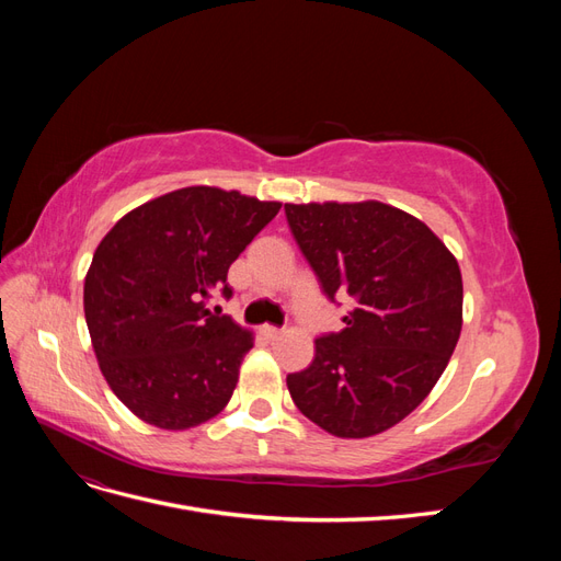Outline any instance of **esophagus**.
<instances>
[{
    "label": "esophagus",
    "mask_w": 561,
    "mask_h": 561,
    "mask_svg": "<svg viewBox=\"0 0 561 561\" xmlns=\"http://www.w3.org/2000/svg\"><path fill=\"white\" fill-rule=\"evenodd\" d=\"M262 334L268 339V342H278V339L283 336V330H278V328H274V325H264V328H262Z\"/></svg>",
    "instance_id": "esophagus-1"
}]
</instances>
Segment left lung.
Here are the masks:
<instances>
[{"label": "left lung", "mask_w": 561, "mask_h": 561, "mask_svg": "<svg viewBox=\"0 0 561 561\" xmlns=\"http://www.w3.org/2000/svg\"><path fill=\"white\" fill-rule=\"evenodd\" d=\"M304 257L346 328L316 339L313 363L287 375L299 412L336 437L393 428L428 398L463 325L461 268L437 236L381 201L285 203Z\"/></svg>", "instance_id": "left-lung-1"}]
</instances>
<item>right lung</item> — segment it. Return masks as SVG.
Masks as SVG:
<instances>
[{
  "mask_svg": "<svg viewBox=\"0 0 561 561\" xmlns=\"http://www.w3.org/2000/svg\"><path fill=\"white\" fill-rule=\"evenodd\" d=\"M280 210L219 186H184L126 213L95 248L83 313L105 381L149 426L186 431L231 400L254 336L213 316L229 266Z\"/></svg>",
  "mask_w": 561,
  "mask_h": 561,
  "instance_id": "right-lung-1",
  "label": "right lung"
}]
</instances>
